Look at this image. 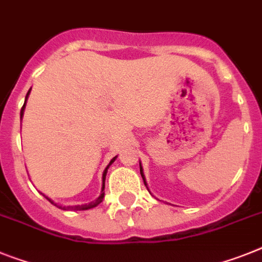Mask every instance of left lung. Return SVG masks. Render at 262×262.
I'll list each match as a JSON object with an SVG mask.
<instances>
[{"label": "left lung", "mask_w": 262, "mask_h": 262, "mask_svg": "<svg viewBox=\"0 0 262 262\" xmlns=\"http://www.w3.org/2000/svg\"><path fill=\"white\" fill-rule=\"evenodd\" d=\"M140 172H141L142 180H144V184H145V185H146V182H145V177H144V174H142V168H141V166H140Z\"/></svg>", "instance_id": "obj_1"}]
</instances>
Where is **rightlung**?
<instances>
[{"label": "right lung", "mask_w": 262, "mask_h": 262, "mask_svg": "<svg viewBox=\"0 0 262 262\" xmlns=\"http://www.w3.org/2000/svg\"><path fill=\"white\" fill-rule=\"evenodd\" d=\"M29 93H30V90H29V92H28V94H26V98H28V96H29ZM25 102H26V100H25ZM24 107H25V104H24L23 109H21V117H23V114H24ZM116 158H117V157H114L113 160H112V161L109 162V165H107V166H106V169H105L104 176H102V181H104V184H102V190H101V194H100V197H98L97 200H94V201H92V202H90V204H85V205H76V206H61V205H57L56 202H53L52 200H50V199H48V197H46V199L49 200V201L52 202L53 205L58 206V208H61V209H63V210H86V209H90V208H94V206H97L98 204H100V202H102V200H104V194H105V193H104V188H105V176H106L107 168H109V166H111V165L113 164V162H114V160H116Z\"/></svg>", "instance_id": "add662e5"}]
</instances>
